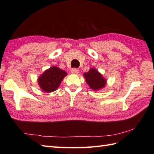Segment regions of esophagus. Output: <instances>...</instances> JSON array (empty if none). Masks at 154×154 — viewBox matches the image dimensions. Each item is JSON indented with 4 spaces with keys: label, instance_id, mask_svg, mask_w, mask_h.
Instances as JSON below:
<instances>
[{
    "label": "esophagus",
    "instance_id": "obj_1",
    "mask_svg": "<svg viewBox=\"0 0 154 154\" xmlns=\"http://www.w3.org/2000/svg\"><path fill=\"white\" fill-rule=\"evenodd\" d=\"M71 73H73V74H77L79 73V71L77 69H75V68H73L71 70Z\"/></svg>",
    "mask_w": 154,
    "mask_h": 154
}]
</instances>
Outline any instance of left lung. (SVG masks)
<instances>
[{
  "label": "left lung",
  "mask_w": 154,
  "mask_h": 154,
  "mask_svg": "<svg viewBox=\"0 0 154 154\" xmlns=\"http://www.w3.org/2000/svg\"><path fill=\"white\" fill-rule=\"evenodd\" d=\"M83 76L88 85L93 91L103 89L106 84V79L95 68H91L89 71L83 73Z\"/></svg>",
  "instance_id": "left-lung-1"
}]
</instances>
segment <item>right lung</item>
<instances>
[{"instance_id":"obj_1","label":"right lung","mask_w":154,"mask_h":154,"mask_svg":"<svg viewBox=\"0 0 154 154\" xmlns=\"http://www.w3.org/2000/svg\"><path fill=\"white\" fill-rule=\"evenodd\" d=\"M67 75L66 71L56 66H52L39 76V87L45 93L54 92L60 87L61 81Z\"/></svg>"}]
</instances>
